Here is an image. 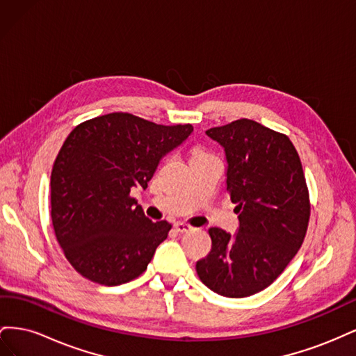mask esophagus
I'll use <instances>...</instances> for the list:
<instances>
[{"instance_id": "1", "label": "esophagus", "mask_w": 356, "mask_h": 356, "mask_svg": "<svg viewBox=\"0 0 356 356\" xmlns=\"http://www.w3.org/2000/svg\"><path fill=\"white\" fill-rule=\"evenodd\" d=\"M174 227H175V230L179 232V233H187V232H191V230H193L191 225H188V224H186V222H181V221L175 222Z\"/></svg>"}]
</instances>
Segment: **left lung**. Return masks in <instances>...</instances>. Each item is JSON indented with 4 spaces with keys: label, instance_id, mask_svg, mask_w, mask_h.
Masks as SVG:
<instances>
[{
    "label": "left lung",
    "instance_id": "obj_1",
    "mask_svg": "<svg viewBox=\"0 0 356 356\" xmlns=\"http://www.w3.org/2000/svg\"><path fill=\"white\" fill-rule=\"evenodd\" d=\"M227 161L225 186L239 213L233 236L209 229L211 252L196 263L200 281L213 293L242 298L260 293L293 260L307 232L306 178L289 138L241 118L208 129Z\"/></svg>",
    "mask_w": 356,
    "mask_h": 356
}]
</instances>
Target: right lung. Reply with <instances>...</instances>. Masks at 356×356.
<instances>
[{"instance_id": "right-lung-1", "label": "right lung", "mask_w": 356, "mask_h": 356, "mask_svg": "<svg viewBox=\"0 0 356 356\" xmlns=\"http://www.w3.org/2000/svg\"><path fill=\"white\" fill-rule=\"evenodd\" d=\"M191 132V124L163 126L111 113L68 135L51 170V222L81 276L114 286L145 272L172 225L145 217L131 190H145L160 160Z\"/></svg>"}]
</instances>
